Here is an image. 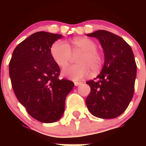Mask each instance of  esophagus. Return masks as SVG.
<instances>
[{"label":"esophagus","instance_id":"esophagus-1","mask_svg":"<svg viewBox=\"0 0 146 146\" xmlns=\"http://www.w3.org/2000/svg\"><path fill=\"white\" fill-rule=\"evenodd\" d=\"M81 84H82V83H81L80 82H74V86H78Z\"/></svg>","mask_w":146,"mask_h":146}]
</instances>
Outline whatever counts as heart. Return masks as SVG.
Segmentation results:
<instances>
[{
    "mask_svg": "<svg viewBox=\"0 0 146 146\" xmlns=\"http://www.w3.org/2000/svg\"><path fill=\"white\" fill-rule=\"evenodd\" d=\"M72 45L63 40H58L52 44L50 53L54 61L61 68L66 66L69 63L72 53L81 52L77 57L75 65L71 66L62 72V74L73 80H79L88 75L91 69L96 72L103 64V57L97 51V45L93 40L81 37L71 41Z\"/></svg>",
    "mask_w": 146,
    "mask_h": 146,
    "instance_id": "b5f03b06",
    "label": "heart"
}]
</instances>
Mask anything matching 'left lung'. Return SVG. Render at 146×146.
Instances as JSON below:
<instances>
[{
  "mask_svg": "<svg viewBox=\"0 0 146 146\" xmlns=\"http://www.w3.org/2000/svg\"><path fill=\"white\" fill-rule=\"evenodd\" d=\"M87 36L99 41L104 62L100 74L86 82L91 87L86 105L97 118H116L126 110L133 97L137 75L134 53L123 38L111 32L99 30Z\"/></svg>",
  "mask_w": 146,
  "mask_h": 146,
  "instance_id": "1",
  "label": "left lung"
}]
</instances>
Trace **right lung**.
Returning a JSON list of instances; mask_svg holds the SVG:
<instances>
[{
  "instance_id": "add662e5",
  "label": "right lung",
  "mask_w": 146,
  "mask_h": 146,
  "mask_svg": "<svg viewBox=\"0 0 146 146\" xmlns=\"http://www.w3.org/2000/svg\"><path fill=\"white\" fill-rule=\"evenodd\" d=\"M62 35L40 31L17 45L9 63L13 90L31 116L42 123L58 121L65 110L66 97L74 82L60 80L59 66L50 49Z\"/></svg>"
}]
</instances>
